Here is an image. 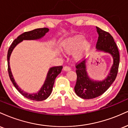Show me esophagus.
I'll return each instance as SVG.
<instances>
[{
	"label": "esophagus",
	"mask_w": 128,
	"mask_h": 128,
	"mask_svg": "<svg viewBox=\"0 0 128 128\" xmlns=\"http://www.w3.org/2000/svg\"><path fill=\"white\" fill-rule=\"evenodd\" d=\"M64 70H65V71H68V70H70V68L69 66H64Z\"/></svg>",
	"instance_id": "obj_1"
}]
</instances>
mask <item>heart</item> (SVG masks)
I'll list each match as a JSON object with an SVG mask.
<instances>
[{"mask_svg": "<svg viewBox=\"0 0 128 128\" xmlns=\"http://www.w3.org/2000/svg\"><path fill=\"white\" fill-rule=\"evenodd\" d=\"M83 40L84 38L82 36H76L72 37L64 42L62 45V49L66 52H70L78 46L79 47L75 52L74 56L76 58H82V56L88 52L90 46L88 42Z\"/></svg>", "mask_w": 128, "mask_h": 128, "instance_id": "obj_1", "label": "heart"}]
</instances>
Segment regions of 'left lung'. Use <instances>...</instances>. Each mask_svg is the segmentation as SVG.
<instances>
[{
    "label": "left lung",
    "instance_id": "8db88e82",
    "mask_svg": "<svg viewBox=\"0 0 128 128\" xmlns=\"http://www.w3.org/2000/svg\"><path fill=\"white\" fill-rule=\"evenodd\" d=\"M99 37L96 43L98 50L109 52L113 58L110 72L102 82H94L88 78L86 68V60L76 64V82L74 90L76 95L82 99L90 100L102 95L114 82L118 75L120 62L119 52L113 38L107 32L96 27Z\"/></svg>",
    "mask_w": 128,
    "mask_h": 128
}]
</instances>
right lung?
I'll return each instance as SVG.
<instances>
[{"label":"right lung","instance_id":"obj_1","mask_svg":"<svg viewBox=\"0 0 128 128\" xmlns=\"http://www.w3.org/2000/svg\"><path fill=\"white\" fill-rule=\"evenodd\" d=\"M49 29L48 28H36V29L33 30L26 32L23 33L20 35H19L17 37V38L10 45V47L9 48L8 52L7 54V60H8V74L10 76V80L11 81L12 84L14 86L17 90L24 96L25 98L28 99V100H36V101H41V100H45L50 95L51 93H52V87H53L54 83V81L56 76L61 72L62 70L63 66H54L51 68L50 69L48 73L47 74V76L46 82H45L44 84L43 85L42 88H40V90L38 93L35 94H27L24 92L20 88L16 85V82H15L14 79L12 75L11 70H10V54L12 52L13 49L16 45L22 40H37V39H40L41 37L44 36L46 32H48Z\"/></svg>","mask_w":128,"mask_h":128}]
</instances>
